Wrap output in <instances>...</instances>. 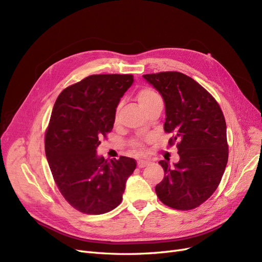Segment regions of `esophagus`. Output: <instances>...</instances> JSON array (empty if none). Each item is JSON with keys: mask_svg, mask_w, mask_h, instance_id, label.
Here are the masks:
<instances>
[{"mask_svg": "<svg viewBox=\"0 0 262 262\" xmlns=\"http://www.w3.org/2000/svg\"><path fill=\"white\" fill-rule=\"evenodd\" d=\"M149 161L148 160H139L138 161V166L139 167H145L146 165H148Z\"/></svg>", "mask_w": 262, "mask_h": 262, "instance_id": "obj_1", "label": "esophagus"}]
</instances>
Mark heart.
Segmentation results:
<instances>
[{
    "label": "heart",
    "mask_w": 262,
    "mask_h": 262,
    "mask_svg": "<svg viewBox=\"0 0 262 262\" xmlns=\"http://www.w3.org/2000/svg\"><path fill=\"white\" fill-rule=\"evenodd\" d=\"M137 100H138V102L140 104V106L144 111H146L150 105H152L155 102H157L158 100H161V98H160V96L158 95V93L155 92L154 90L148 89V88H145V89H141L138 92Z\"/></svg>",
    "instance_id": "obj_1"
}]
</instances>
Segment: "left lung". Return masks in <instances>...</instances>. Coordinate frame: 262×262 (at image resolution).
<instances>
[{"mask_svg":"<svg viewBox=\"0 0 262 262\" xmlns=\"http://www.w3.org/2000/svg\"><path fill=\"white\" fill-rule=\"evenodd\" d=\"M165 104V132L179 141V162L160 160L163 180L156 186L160 201L187 211L202 204L216 190L228 162L227 125L215 99L180 72L143 75Z\"/></svg>","mask_w":262,"mask_h":262,"instance_id":"8db88e82","label":"left lung"}]
</instances>
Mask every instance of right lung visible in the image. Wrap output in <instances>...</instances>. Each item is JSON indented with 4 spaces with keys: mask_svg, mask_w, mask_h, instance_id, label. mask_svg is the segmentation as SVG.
Listing matches in <instances>:
<instances>
[{
    "mask_svg": "<svg viewBox=\"0 0 262 262\" xmlns=\"http://www.w3.org/2000/svg\"><path fill=\"white\" fill-rule=\"evenodd\" d=\"M133 81L127 74L88 76L62 91L52 108L45 137L47 161L60 192L81 213L100 215L117 207L137 167L129 157L107 162L97 154Z\"/></svg>",
    "mask_w": 262,
    "mask_h": 262,
    "instance_id": "add662e5",
    "label": "right lung"
}]
</instances>
